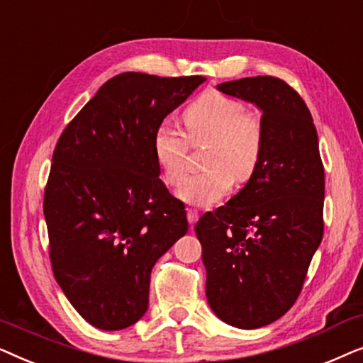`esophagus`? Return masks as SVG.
Instances as JSON below:
<instances>
[{
    "label": "esophagus",
    "mask_w": 363,
    "mask_h": 363,
    "mask_svg": "<svg viewBox=\"0 0 363 363\" xmlns=\"http://www.w3.org/2000/svg\"><path fill=\"white\" fill-rule=\"evenodd\" d=\"M186 218H188V223H190V225L193 226L198 221V218H200V215H198L196 210H188L186 211Z\"/></svg>",
    "instance_id": "1"
}]
</instances>
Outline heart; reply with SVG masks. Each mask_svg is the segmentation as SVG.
<instances>
[{"mask_svg":"<svg viewBox=\"0 0 363 363\" xmlns=\"http://www.w3.org/2000/svg\"><path fill=\"white\" fill-rule=\"evenodd\" d=\"M183 122L186 137L168 122L153 130V158L163 180L178 185L186 172L190 143L210 142L205 152L208 170L185 178L178 196L190 205L213 206L231 191L235 178L246 182L255 175L264 148V123L259 113L218 91L203 92L191 102Z\"/></svg>","mask_w":363,"mask_h":363,"instance_id":"obj_1","label":"heart"}]
</instances>
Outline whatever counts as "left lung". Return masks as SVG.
Instances as JSON below:
<instances>
[{"label":"left lung","mask_w":363,"mask_h":363,"mask_svg":"<svg viewBox=\"0 0 363 363\" xmlns=\"http://www.w3.org/2000/svg\"><path fill=\"white\" fill-rule=\"evenodd\" d=\"M262 111L264 148L255 175L198 220L206 299L223 322L257 329L294 306L324 235V165L312 116L279 77L218 86Z\"/></svg>","instance_id":"1"}]
</instances>
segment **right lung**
I'll list each match as a JSON object with an SVG mask.
<instances>
[{"label": "right lung", "mask_w": 363, "mask_h": 363, "mask_svg": "<svg viewBox=\"0 0 363 363\" xmlns=\"http://www.w3.org/2000/svg\"><path fill=\"white\" fill-rule=\"evenodd\" d=\"M205 81L118 74L54 148L43 203L52 272L97 329H125L145 314L153 264L186 235L185 205L158 177L152 135Z\"/></svg>", "instance_id": "obj_1"}]
</instances>
